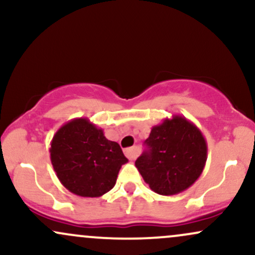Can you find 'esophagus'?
<instances>
[{"mask_svg":"<svg viewBox=\"0 0 255 255\" xmlns=\"http://www.w3.org/2000/svg\"><path fill=\"white\" fill-rule=\"evenodd\" d=\"M137 147H130L126 150V156L129 158L130 160H134L137 157Z\"/></svg>","mask_w":255,"mask_h":255,"instance_id":"esophagus-1","label":"esophagus"}]
</instances>
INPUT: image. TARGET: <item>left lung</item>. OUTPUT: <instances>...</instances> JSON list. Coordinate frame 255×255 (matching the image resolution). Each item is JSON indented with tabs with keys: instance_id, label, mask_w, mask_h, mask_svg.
<instances>
[{
	"instance_id": "1",
	"label": "left lung",
	"mask_w": 255,
	"mask_h": 255,
	"mask_svg": "<svg viewBox=\"0 0 255 255\" xmlns=\"http://www.w3.org/2000/svg\"><path fill=\"white\" fill-rule=\"evenodd\" d=\"M145 144L147 150L135 160V166L157 194L174 195L186 191L204 170L206 140L184 116L174 115L152 127Z\"/></svg>"
}]
</instances>
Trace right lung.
<instances>
[{
  "label": "right lung",
  "instance_id": "add662e5",
  "mask_svg": "<svg viewBox=\"0 0 255 255\" xmlns=\"http://www.w3.org/2000/svg\"><path fill=\"white\" fill-rule=\"evenodd\" d=\"M50 159L60 182L73 194L98 198L114 188L128 162L118 142L108 140L89 119H74L56 131Z\"/></svg>",
  "mask_w": 255,
  "mask_h": 255
}]
</instances>
